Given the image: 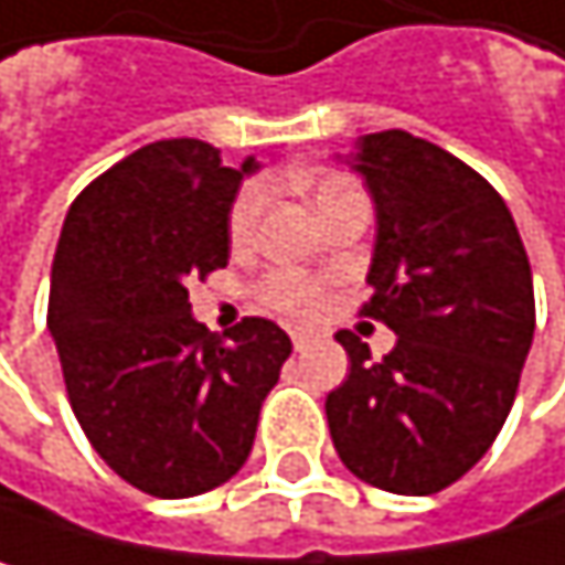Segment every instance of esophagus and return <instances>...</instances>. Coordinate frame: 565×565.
Returning <instances> with one entry per match:
<instances>
[{"instance_id":"esophagus-1","label":"esophagus","mask_w":565,"mask_h":565,"mask_svg":"<svg viewBox=\"0 0 565 565\" xmlns=\"http://www.w3.org/2000/svg\"><path fill=\"white\" fill-rule=\"evenodd\" d=\"M291 341H295V351H305L308 348V334H291Z\"/></svg>"}]
</instances>
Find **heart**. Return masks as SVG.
Wrapping results in <instances>:
<instances>
[{"label": "heart", "instance_id": "1", "mask_svg": "<svg viewBox=\"0 0 565 565\" xmlns=\"http://www.w3.org/2000/svg\"><path fill=\"white\" fill-rule=\"evenodd\" d=\"M311 191H315V201L321 207V214L338 204L341 198L354 194L358 184L348 178V174H338V171H324L311 181ZM264 184L260 181H250L244 184L234 201H231V211H227V241L234 247L247 244L254 237V227H257V217H260V207H264ZM260 305L277 311V315H288V318H311L321 305V288L318 280L308 277V274H298V270H274L260 280Z\"/></svg>", "mask_w": 565, "mask_h": 565}]
</instances>
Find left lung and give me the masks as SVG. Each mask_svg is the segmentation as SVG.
Segmentation results:
<instances>
[{"label": "left lung", "mask_w": 565, "mask_h": 565, "mask_svg": "<svg viewBox=\"0 0 565 565\" xmlns=\"http://www.w3.org/2000/svg\"><path fill=\"white\" fill-rule=\"evenodd\" d=\"M377 207L361 315L397 344L384 361L341 331L348 381L328 394L338 457L364 483L427 497L497 440L533 344L530 257L497 188L434 141L391 128L351 154Z\"/></svg>", "instance_id": "obj_1"}]
</instances>
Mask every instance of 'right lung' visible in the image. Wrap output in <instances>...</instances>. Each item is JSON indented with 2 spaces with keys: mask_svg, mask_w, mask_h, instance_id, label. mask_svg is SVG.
Wrapping results in <instances>:
<instances>
[{
  "mask_svg": "<svg viewBox=\"0 0 565 565\" xmlns=\"http://www.w3.org/2000/svg\"><path fill=\"white\" fill-rule=\"evenodd\" d=\"M254 168H227L198 138L151 141L72 201L55 247L49 331L68 404L95 454L161 500L244 467L291 358L274 321L244 318L217 338L188 305V280L227 264V211Z\"/></svg>",
  "mask_w": 565,
  "mask_h": 565,
  "instance_id": "right-lung-1",
  "label": "right lung"
}]
</instances>
